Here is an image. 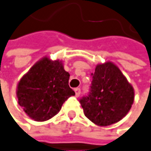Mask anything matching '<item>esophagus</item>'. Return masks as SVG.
<instances>
[{"mask_svg":"<svg viewBox=\"0 0 151 151\" xmlns=\"http://www.w3.org/2000/svg\"><path fill=\"white\" fill-rule=\"evenodd\" d=\"M74 91H75V95H76V96H77V98H79L80 95H81V88H76L74 89Z\"/></svg>","mask_w":151,"mask_h":151,"instance_id":"obj_1","label":"esophagus"}]
</instances>
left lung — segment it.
<instances>
[{"label": "left lung", "mask_w": 151, "mask_h": 151, "mask_svg": "<svg viewBox=\"0 0 151 151\" xmlns=\"http://www.w3.org/2000/svg\"><path fill=\"white\" fill-rule=\"evenodd\" d=\"M91 76L89 92L80 99L85 115L99 126L119 122L132 107L133 88L119 68L110 62L99 64Z\"/></svg>", "instance_id": "1"}]
</instances>
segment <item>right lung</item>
<instances>
[{
    "instance_id": "obj_1",
    "label": "right lung",
    "mask_w": 151,
    "mask_h": 151,
    "mask_svg": "<svg viewBox=\"0 0 151 151\" xmlns=\"http://www.w3.org/2000/svg\"><path fill=\"white\" fill-rule=\"evenodd\" d=\"M69 72L59 61L45 57L19 81L17 96L19 106L32 119L49 120L75 92L69 87Z\"/></svg>"
}]
</instances>
